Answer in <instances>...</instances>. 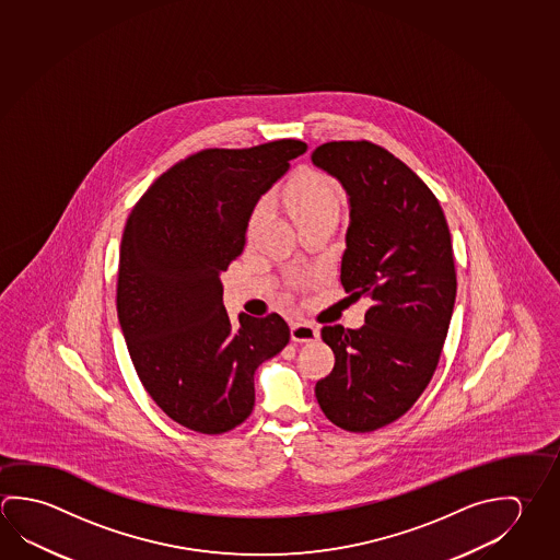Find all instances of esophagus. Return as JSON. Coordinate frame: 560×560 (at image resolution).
Returning <instances> with one entry per match:
<instances>
[{"label":"esophagus","mask_w":560,"mask_h":560,"mask_svg":"<svg viewBox=\"0 0 560 560\" xmlns=\"http://www.w3.org/2000/svg\"><path fill=\"white\" fill-rule=\"evenodd\" d=\"M291 338L293 342H314L318 338V330L313 324L294 323L291 324Z\"/></svg>","instance_id":"esophagus-1"}]
</instances>
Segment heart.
Here are the masks:
<instances>
[{"label":"heart","mask_w":560,"mask_h":560,"mask_svg":"<svg viewBox=\"0 0 560 560\" xmlns=\"http://www.w3.org/2000/svg\"><path fill=\"white\" fill-rule=\"evenodd\" d=\"M283 200L293 217L294 224H301L308 218L326 214V212L336 214L338 210V197L330 178L314 171H304L301 175H296L284 188ZM267 208L269 202L266 200L257 205L254 214L249 218V232H254L259 226V222L267 214Z\"/></svg>","instance_id":"heart-1"}]
</instances>
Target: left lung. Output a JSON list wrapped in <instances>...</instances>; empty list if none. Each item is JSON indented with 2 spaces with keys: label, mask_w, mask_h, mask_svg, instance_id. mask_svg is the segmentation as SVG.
Instances as JSON below:
<instances>
[{
  "label": "left lung",
  "mask_w": 560,
  "mask_h": 560,
  "mask_svg": "<svg viewBox=\"0 0 560 560\" xmlns=\"http://www.w3.org/2000/svg\"><path fill=\"white\" fill-rule=\"evenodd\" d=\"M350 205L340 281L372 306L362 328L324 326L336 363L314 393L343 431L370 432L409 411L431 382L456 301L451 232L431 188L370 141H330L311 155Z\"/></svg>",
  "instance_id": "obj_1"
}]
</instances>
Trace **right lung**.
I'll return each instance as SVG.
<instances>
[{
	"instance_id": "right-lung-1",
	"label": "right lung",
	"mask_w": 560,
	"mask_h": 560,
	"mask_svg": "<svg viewBox=\"0 0 560 560\" xmlns=\"http://www.w3.org/2000/svg\"><path fill=\"white\" fill-rule=\"evenodd\" d=\"M306 151L299 139L207 149L168 168L121 236L118 318L151 399L190 431H232L254 411V373L289 343L279 314L232 323L220 281L259 198Z\"/></svg>"
}]
</instances>
